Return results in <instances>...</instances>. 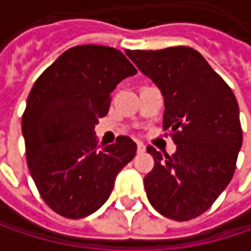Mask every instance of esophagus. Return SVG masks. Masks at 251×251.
<instances>
[{"instance_id": "obj_1", "label": "esophagus", "mask_w": 251, "mask_h": 251, "mask_svg": "<svg viewBox=\"0 0 251 251\" xmlns=\"http://www.w3.org/2000/svg\"><path fill=\"white\" fill-rule=\"evenodd\" d=\"M145 150H147V147H145L142 142H138V147H136V151H138V154H142V152H145Z\"/></svg>"}]
</instances>
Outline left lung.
<instances>
[{
	"label": "left lung",
	"mask_w": 251,
	"mask_h": 251,
	"mask_svg": "<svg viewBox=\"0 0 251 251\" xmlns=\"http://www.w3.org/2000/svg\"><path fill=\"white\" fill-rule=\"evenodd\" d=\"M136 68L164 97L163 129L176 152L154 147V169L144 177L150 203L161 215L189 221L211 208L231 181L243 144L238 103L206 59L186 46L127 50Z\"/></svg>",
	"instance_id": "obj_1"
}]
</instances>
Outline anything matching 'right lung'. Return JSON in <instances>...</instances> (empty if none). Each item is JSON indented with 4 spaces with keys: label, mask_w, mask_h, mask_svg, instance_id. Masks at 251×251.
Instances as JSON below:
<instances>
[{
    "label": "right lung",
    "mask_w": 251,
    "mask_h": 251,
    "mask_svg": "<svg viewBox=\"0 0 251 251\" xmlns=\"http://www.w3.org/2000/svg\"><path fill=\"white\" fill-rule=\"evenodd\" d=\"M135 74L121 50L82 45L36 79L22 121L25 157L42 199L56 214L78 220L96 212L135 157L129 136L99 148L94 130L116 85Z\"/></svg>",
    "instance_id": "right-lung-1"
}]
</instances>
